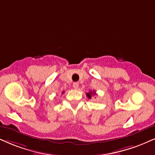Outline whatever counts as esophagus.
<instances>
[{"instance_id": "1", "label": "esophagus", "mask_w": 155, "mask_h": 155, "mask_svg": "<svg viewBox=\"0 0 155 155\" xmlns=\"http://www.w3.org/2000/svg\"><path fill=\"white\" fill-rule=\"evenodd\" d=\"M72 86H73L74 89H78V87H79V83H77V82H76V83H74L73 85H72Z\"/></svg>"}]
</instances>
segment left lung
I'll return each instance as SVG.
<instances>
[{"instance_id":"obj_1","label":"left lung","mask_w":155,"mask_h":155,"mask_svg":"<svg viewBox=\"0 0 155 155\" xmlns=\"http://www.w3.org/2000/svg\"><path fill=\"white\" fill-rule=\"evenodd\" d=\"M86 95L89 98H91V95H95V91H90V93H87Z\"/></svg>"}]
</instances>
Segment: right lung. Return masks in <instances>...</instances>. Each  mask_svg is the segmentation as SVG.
<instances>
[{
	"label": "right lung",
	"mask_w": 155,
	"mask_h": 155,
	"mask_svg": "<svg viewBox=\"0 0 155 155\" xmlns=\"http://www.w3.org/2000/svg\"><path fill=\"white\" fill-rule=\"evenodd\" d=\"M64 93V91H63V92H62V93Z\"/></svg>",
	"instance_id": "right-lung-1"
}]
</instances>
